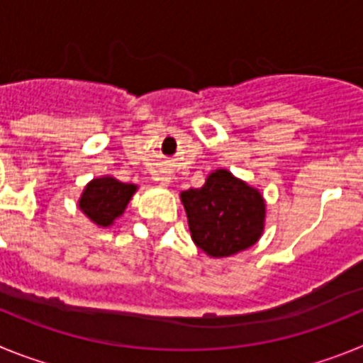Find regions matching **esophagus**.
Returning <instances> with one entry per match:
<instances>
[{
    "label": "esophagus",
    "mask_w": 363,
    "mask_h": 363,
    "mask_svg": "<svg viewBox=\"0 0 363 363\" xmlns=\"http://www.w3.org/2000/svg\"><path fill=\"white\" fill-rule=\"evenodd\" d=\"M154 179H156V182H158L160 185H163V187H167V185L171 184V178H169V176H167V174H158Z\"/></svg>",
    "instance_id": "34e87169"
}]
</instances>
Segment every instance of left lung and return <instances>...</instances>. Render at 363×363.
Masks as SVG:
<instances>
[{
  "instance_id": "8db88e82",
  "label": "left lung",
  "mask_w": 363,
  "mask_h": 363,
  "mask_svg": "<svg viewBox=\"0 0 363 363\" xmlns=\"http://www.w3.org/2000/svg\"><path fill=\"white\" fill-rule=\"evenodd\" d=\"M192 242L211 258H227L255 245L265 229V200L258 189L216 169L203 187L182 191Z\"/></svg>"
}]
</instances>
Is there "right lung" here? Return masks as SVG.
<instances>
[{"instance_id":"1","label":"right lung","mask_w":363,"mask_h":363,"mask_svg":"<svg viewBox=\"0 0 363 363\" xmlns=\"http://www.w3.org/2000/svg\"><path fill=\"white\" fill-rule=\"evenodd\" d=\"M138 185L123 184L114 176H99L83 189L78 207L98 227H111L125 213Z\"/></svg>"}]
</instances>
